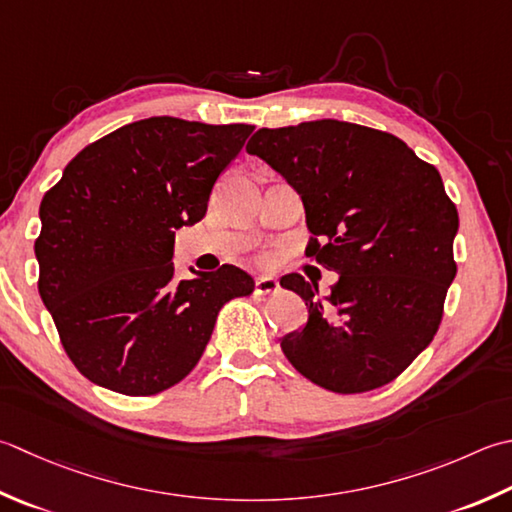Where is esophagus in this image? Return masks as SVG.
<instances>
[{
  "mask_svg": "<svg viewBox=\"0 0 512 512\" xmlns=\"http://www.w3.org/2000/svg\"><path fill=\"white\" fill-rule=\"evenodd\" d=\"M279 290V282L270 275H259L255 279V295H275Z\"/></svg>",
  "mask_w": 512,
  "mask_h": 512,
  "instance_id": "esophagus-1",
  "label": "esophagus"
}]
</instances>
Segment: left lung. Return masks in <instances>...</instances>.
<instances>
[{
  "instance_id": "8db88e82",
  "label": "left lung",
  "mask_w": 512,
  "mask_h": 512,
  "mask_svg": "<svg viewBox=\"0 0 512 512\" xmlns=\"http://www.w3.org/2000/svg\"><path fill=\"white\" fill-rule=\"evenodd\" d=\"M246 150L297 190L315 235L306 257L339 275L324 299L284 277L308 308L282 339L288 362L342 395L393 382L433 342L457 273L459 217L437 168L399 137L339 119L259 128Z\"/></svg>"
}]
</instances>
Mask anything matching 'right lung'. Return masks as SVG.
<instances>
[{
  "label": "right lung",
  "mask_w": 512,
  "mask_h": 512,
  "mask_svg": "<svg viewBox=\"0 0 512 512\" xmlns=\"http://www.w3.org/2000/svg\"><path fill=\"white\" fill-rule=\"evenodd\" d=\"M248 124L148 117L86 146L39 206V295L70 362L97 386L146 397L204 355L217 313L253 277L224 264L175 279V230L206 215Z\"/></svg>",
  "instance_id": "add662e5"
}]
</instances>
